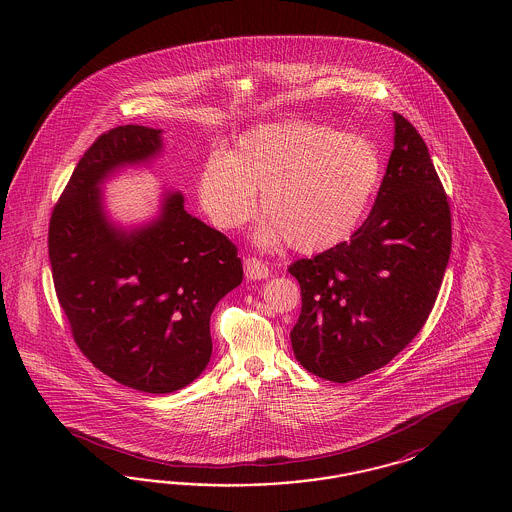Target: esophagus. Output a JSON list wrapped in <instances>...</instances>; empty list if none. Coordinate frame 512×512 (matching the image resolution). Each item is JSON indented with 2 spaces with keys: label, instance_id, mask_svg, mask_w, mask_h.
<instances>
[{
  "label": "esophagus",
  "instance_id": "esophagus-1",
  "mask_svg": "<svg viewBox=\"0 0 512 512\" xmlns=\"http://www.w3.org/2000/svg\"><path fill=\"white\" fill-rule=\"evenodd\" d=\"M244 270L245 276L249 280H265V278H268L267 265L263 261H259L257 257H247V259H244Z\"/></svg>",
  "mask_w": 512,
  "mask_h": 512
}]
</instances>
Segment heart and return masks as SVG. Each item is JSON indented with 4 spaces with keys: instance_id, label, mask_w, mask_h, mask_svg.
<instances>
[{
    "instance_id": "obj_1",
    "label": "heart",
    "mask_w": 512,
    "mask_h": 512,
    "mask_svg": "<svg viewBox=\"0 0 512 512\" xmlns=\"http://www.w3.org/2000/svg\"><path fill=\"white\" fill-rule=\"evenodd\" d=\"M384 161L365 136L307 121L247 130L228 155L213 153L199 174L203 211L222 230L267 215L257 238L322 253L349 240L380 188Z\"/></svg>"
}]
</instances>
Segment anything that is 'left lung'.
I'll return each mask as SVG.
<instances>
[{"mask_svg": "<svg viewBox=\"0 0 512 512\" xmlns=\"http://www.w3.org/2000/svg\"><path fill=\"white\" fill-rule=\"evenodd\" d=\"M395 138L374 207L349 242L299 259L295 359L345 384L388 365L430 317L451 253V209L428 147L393 113Z\"/></svg>", "mask_w": 512, "mask_h": 512, "instance_id": "8db88e82", "label": "left lung"}]
</instances>
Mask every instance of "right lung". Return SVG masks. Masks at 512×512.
Here are the masks:
<instances>
[{"mask_svg":"<svg viewBox=\"0 0 512 512\" xmlns=\"http://www.w3.org/2000/svg\"><path fill=\"white\" fill-rule=\"evenodd\" d=\"M161 151V130L103 132L78 161L49 220L55 293L84 357L126 388L171 393L211 359L215 305L242 284L238 247L169 194L159 219L124 232L101 207L109 172Z\"/></svg>","mask_w":512,"mask_h":512,"instance_id":"right-lung-1","label":"right lung"}]
</instances>
